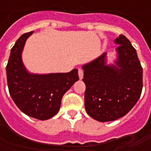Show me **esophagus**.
Here are the masks:
<instances>
[{
  "label": "esophagus",
  "mask_w": 151,
  "mask_h": 151,
  "mask_svg": "<svg viewBox=\"0 0 151 151\" xmlns=\"http://www.w3.org/2000/svg\"><path fill=\"white\" fill-rule=\"evenodd\" d=\"M78 76L80 79L83 78V69H78Z\"/></svg>",
  "instance_id": "34e87169"
}]
</instances>
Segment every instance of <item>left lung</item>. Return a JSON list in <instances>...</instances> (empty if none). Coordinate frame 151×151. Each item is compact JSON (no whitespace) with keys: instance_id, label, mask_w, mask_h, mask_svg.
<instances>
[{"instance_id":"left-lung-1","label":"left lung","mask_w":151,"mask_h":151,"mask_svg":"<svg viewBox=\"0 0 151 151\" xmlns=\"http://www.w3.org/2000/svg\"><path fill=\"white\" fill-rule=\"evenodd\" d=\"M114 42L118 44L114 64H107L104 52L82 65L86 111L100 122L125 116L136 104L142 90V68L136 50L123 35Z\"/></svg>"}]
</instances>
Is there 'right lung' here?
I'll list each match as a JSON object with an SVG mask.
<instances>
[{
	"mask_svg": "<svg viewBox=\"0 0 151 151\" xmlns=\"http://www.w3.org/2000/svg\"><path fill=\"white\" fill-rule=\"evenodd\" d=\"M31 31L20 36L12 47L6 75L12 99L22 112L40 120H48L60 110L63 95L78 81V69L69 73L37 74L29 73L22 52Z\"/></svg>",
	"mask_w": 151,
	"mask_h": 151,
	"instance_id": "add662e5",
	"label": "right lung"
}]
</instances>
